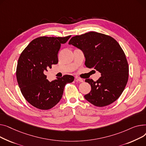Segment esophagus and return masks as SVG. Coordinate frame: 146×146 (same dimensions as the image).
<instances>
[{"label":"esophagus","instance_id":"esophagus-1","mask_svg":"<svg viewBox=\"0 0 146 146\" xmlns=\"http://www.w3.org/2000/svg\"><path fill=\"white\" fill-rule=\"evenodd\" d=\"M75 80L76 81H79L80 82H84V80L82 78H80V77H78V76L75 77Z\"/></svg>","mask_w":146,"mask_h":146}]
</instances>
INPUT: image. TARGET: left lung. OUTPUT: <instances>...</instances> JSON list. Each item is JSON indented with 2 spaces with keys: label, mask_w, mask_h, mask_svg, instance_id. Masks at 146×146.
I'll return each instance as SVG.
<instances>
[{
  "label": "left lung",
  "mask_w": 146,
  "mask_h": 146,
  "mask_svg": "<svg viewBox=\"0 0 146 146\" xmlns=\"http://www.w3.org/2000/svg\"><path fill=\"white\" fill-rule=\"evenodd\" d=\"M69 44L83 51L87 68L101 73L97 81L85 80L91 91L85 98L99 107L112 104L121 95L128 79V64L120 45L111 36L96 32L75 36Z\"/></svg>",
  "instance_id": "8db88e82"
}]
</instances>
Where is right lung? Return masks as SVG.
Segmentation results:
<instances>
[{"mask_svg":"<svg viewBox=\"0 0 146 146\" xmlns=\"http://www.w3.org/2000/svg\"><path fill=\"white\" fill-rule=\"evenodd\" d=\"M71 36H40L32 40L21 53L16 67V78L23 96L36 108L47 110L61 100L64 87L74 80L65 75L49 82L45 72L58 62V53L61 44Z\"/></svg>","mask_w":146,"mask_h":146,"instance_id":"obj_1","label":"right lung"}]
</instances>
